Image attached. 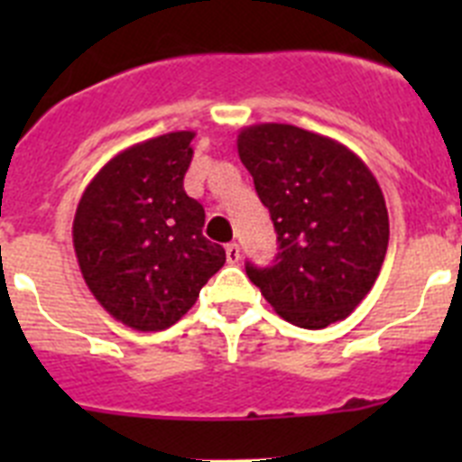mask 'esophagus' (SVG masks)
<instances>
[{
    "instance_id": "1",
    "label": "esophagus",
    "mask_w": 462,
    "mask_h": 462,
    "mask_svg": "<svg viewBox=\"0 0 462 462\" xmlns=\"http://www.w3.org/2000/svg\"><path fill=\"white\" fill-rule=\"evenodd\" d=\"M224 250H226V261H228V263H238V261H240L238 243H228L226 247H224Z\"/></svg>"
}]
</instances>
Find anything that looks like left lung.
I'll use <instances>...</instances> for the list:
<instances>
[{
    "instance_id": "8db88e82",
    "label": "left lung",
    "mask_w": 462,
    "mask_h": 462,
    "mask_svg": "<svg viewBox=\"0 0 462 462\" xmlns=\"http://www.w3.org/2000/svg\"><path fill=\"white\" fill-rule=\"evenodd\" d=\"M238 154L271 210L280 254L245 266L282 319L326 328L368 296L389 247L382 187L356 152L293 125L240 129Z\"/></svg>"
}]
</instances>
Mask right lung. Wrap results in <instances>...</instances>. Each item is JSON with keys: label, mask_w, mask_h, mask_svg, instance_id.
<instances>
[{"label": "right lung", "mask_w": 462, "mask_h": 462, "mask_svg": "<svg viewBox=\"0 0 462 462\" xmlns=\"http://www.w3.org/2000/svg\"><path fill=\"white\" fill-rule=\"evenodd\" d=\"M194 132L122 150L94 175L73 217V250L101 308L136 330L180 321L226 261L203 238L206 212L187 196Z\"/></svg>", "instance_id": "add662e5"}]
</instances>
